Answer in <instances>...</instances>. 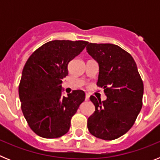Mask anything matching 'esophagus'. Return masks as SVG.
Masks as SVG:
<instances>
[{
	"instance_id": "obj_1",
	"label": "esophagus",
	"mask_w": 160,
	"mask_h": 160,
	"mask_svg": "<svg viewBox=\"0 0 160 160\" xmlns=\"http://www.w3.org/2000/svg\"><path fill=\"white\" fill-rule=\"evenodd\" d=\"M90 99V94H86V101H88Z\"/></svg>"
}]
</instances>
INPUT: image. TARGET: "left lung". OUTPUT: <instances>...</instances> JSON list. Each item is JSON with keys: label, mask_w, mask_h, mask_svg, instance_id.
<instances>
[{"label": "left lung", "mask_w": 160, "mask_h": 160, "mask_svg": "<svg viewBox=\"0 0 160 160\" xmlns=\"http://www.w3.org/2000/svg\"><path fill=\"white\" fill-rule=\"evenodd\" d=\"M87 50L99 65L97 86L107 97L101 102L90 96L95 111L87 128L96 138L114 140L135 123L142 106L143 82L132 56L118 46L90 43Z\"/></svg>", "instance_id": "1"}]
</instances>
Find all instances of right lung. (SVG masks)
I'll return each instance as SVG.
<instances>
[{"instance_id":"obj_1","label":"right lung","mask_w":160,"mask_h":160,"mask_svg":"<svg viewBox=\"0 0 160 160\" xmlns=\"http://www.w3.org/2000/svg\"><path fill=\"white\" fill-rule=\"evenodd\" d=\"M86 41L54 40L42 45L31 54L20 81L21 108L35 134L56 138L69 131L70 120L85 100V92L73 90L62 97V79L68 64L86 47Z\"/></svg>"}]
</instances>
